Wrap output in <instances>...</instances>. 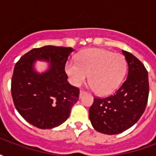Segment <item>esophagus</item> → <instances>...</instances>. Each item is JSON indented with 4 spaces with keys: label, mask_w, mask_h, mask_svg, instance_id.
Segmentation results:
<instances>
[{
    "label": "esophagus",
    "mask_w": 156,
    "mask_h": 156,
    "mask_svg": "<svg viewBox=\"0 0 156 156\" xmlns=\"http://www.w3.org/2000/svg\"><path fill=\"white\" fill-rule=\"evenodd\" d=\"M84 90H83V89H81V90H80V92H79V94H80V96H82V95L83 94H84Z\"/></svg>",
    "instance_id": "esophagus-1"
}]
</instances>
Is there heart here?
<instances>
[{
  "label": "heart",
  "instance_id": "b5f03b06",
  "mask_svg": "<svg viewBox=\"0 0 156 156\" xmlns=\"http://www.w3.org/2000/svg\"><path fill=\"white\" fill-rule=\"evenodd\" d=\"M127 71V62L123 55L103 49H87L82 51L77 62L69 61L66 72L75 86L89 81L94 91L100 95L115 92L124 79Z\"/></svg>",
  "mask_w": 156,
  "mask_h": 156
}]
</instances>
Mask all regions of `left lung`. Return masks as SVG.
Wrapping results in <instances>:
<instances>
[{
	"label": "left lung",
	"mask_w": 156,
	"mask_h": 156,
	"mask_svg": "<svg viewBox=\"0 0 156 156\" xmlns=\"http://www.w3.org/2000/svg\"><path fill=\"white\" fill-rule=\"evenodd\" d=\"M129 71L126 80L115 94L95 97L89 108L93 127L106 134H119L133 126L143 115L149 97V78L144 64L129 51L122 50Z\"/></svg>",
	"instance_id": "8db88e82"
}]
</instances>
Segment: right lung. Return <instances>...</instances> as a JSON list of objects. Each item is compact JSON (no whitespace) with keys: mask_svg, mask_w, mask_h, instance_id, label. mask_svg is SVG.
<instances>
[{"mask_svg":"<svg viewBox=\"0 0 156 156\" xmlns=\"http://www.w3.org/2000/svg\"><path fill=\"white\" fill-rule=\"evenodd\" d=\"M72 48L45 46L33 48L15 65L12 78V96L16 110L28 123L39 129H51L69 117L77 103L79 89L68 82L65 65ZM36 59L50 61V68L36 73Z\"/></svg>","mask_w":156,"mask_h":156,"instance_id":"1","label":"right lung"}]
</instances>
